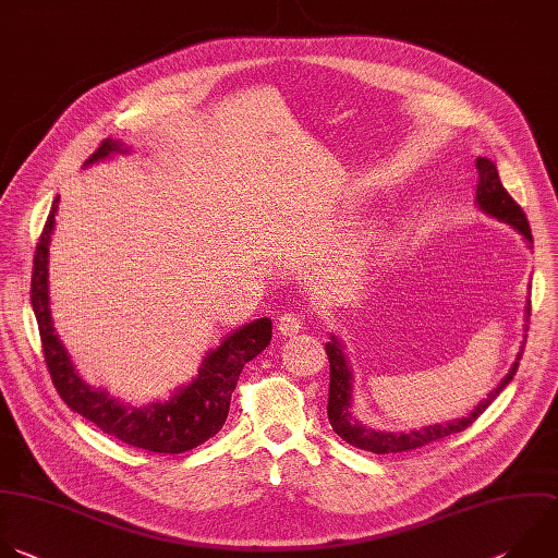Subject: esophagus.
Listing matches in <instances>:
<instances>
[{
  "mask_svg": "<svg viewBox=\"0 0 558 558\" xmlns=\"http://www.w3.org/2000/svg\"><path fill=\"white\" fill-rule=\"evenodd\" d=\"M302 328H304V315L302 313L289 311V313H282L280 319H278V330L284 337H291V335L300 332Z\"/></svg>",
  "mask_w": 558,
  "mask_h": 558,
  "instance_id": "1",
  "label": "esophagus"
}]
</instances>
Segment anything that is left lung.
I'll return each instance as SVG.
<instances>
[{
  "label": "left lung",
  "mask_w": 558,
  "mask_h": 558,
  "mask_svg": "<svg viewBox=\"0 0 558 558\" xmlns=\"http://www.w3.org/2000/svg\"><path fill=\"white\" fill-rule=\"evenodd\" d=\"M475 168H477V177H480L477 191H475V199H477L480 208L486 215H490V217H495V219L517 228L532 243L530 223L525 219V213L506 193L495 163L490 159H486V157H477ZM527 313H530V306H527ZM326 354H328V363H330V388H328V408L326 410H328V421H330L332 432L339 438H343L348 445L356 447V449L373 451V453L381 456V453H403V451L421 449V447H425L429 442L442 440V438H447L451 434H460L466 427H471L486 412V408L499 397V392L512 381L517 367H519V361H521V354H523V345H521V350L517 354V361L508 369V375L501 379V384L469 416L451 421V423H445V425H429L425 429L410 432V434L375 432V429L361 425L352 416V403H350V379H352V375H350V369L345 365V356H343L341 343L335 337L326 343Z\"/></svg>",
  "instance_id": "obj_1"
}]
</instances>
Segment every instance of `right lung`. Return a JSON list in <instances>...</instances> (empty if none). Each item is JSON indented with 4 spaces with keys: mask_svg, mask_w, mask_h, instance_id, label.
<instances>
[{
    "mask_svg": "<svg viewBox=\"0 0 558 558\" xmlns=\"http://www.w3.org/2000/svg\"><path fill=\"white\" fill-rule=\"evenodd\" d=\"M111 150H122V146L111 140H102L85 163L102 159ZM57 204L59 197L52 204L37 243L31 302L39 324L46 365L59 397L68 403L70 410L94 423L98 429L137 449L174 456L204 445L226 425L232 392L239 384L243 365L269 345L271 319L260 317L226 337L223 343L204 359L197 379L181 388L166 403L135 410L109 399L107 392L92 390L76 375L61 339L54 332L48 306V247L54 230V215L59 208Z\"/></svg>",
    "mask_w": 558,
    "mask_h": 558,
    "instance_id": "1",
    "label": "right lung"
}]
</instances>
